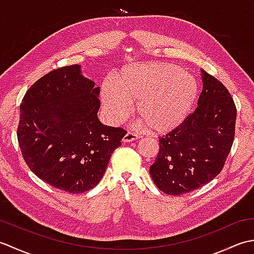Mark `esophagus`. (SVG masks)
Returning a JSON list of instances; mask_svg holds the SVG:
<instances>
[{"instance_id": "esophagus-1", "label": "esophagus", "mask_w": 254, "mask_h": 254, "mask_svg": "<svg viewBox=\"0 0 254 254\" xmlns=\"http://www.w3.org/2000/svg\"><path fill=\"white\" fill-rule=\"evenodd\" d=\"M139 138V135L136 133L134 132H127L126 135L123 136V139L122 141L124 143H130V142H133V141H137V139Z\"/></svg>"}]
</instances>
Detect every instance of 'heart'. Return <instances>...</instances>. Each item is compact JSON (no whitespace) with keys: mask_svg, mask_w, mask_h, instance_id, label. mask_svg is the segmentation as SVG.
<instances>
[{"mask_svg":"<svg viewBox=\"0 0 254 254\" xmlns=\"http://www.w3.org/2000/svg\"><path fill=\"white\" fill-rule=\"evenodd\" d=\"M198 86L191 74L171 63L150 62L126 66L101 89L108 118L121 123L133 112L141 116L139 126L168 133L186 120L196 100Z\"/></svg>","mask_w":254,"mask_h":254,"instance_id":"1","label":"heart"}]
</instances>
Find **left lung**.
Returning a JSON list of instances; mask_svg holds the SVG:
<instances>
[{"mask_svg":"<svg viewBox=\"0 0 254 254\" xmlns=\"http://www.w3.org/2000/svg\"><path fill=\"white\" fill-rule=\"evenodd\" d=\"M202 93L195 111L159 139L149 167L160 191L180 195L206 185L225 165L233 146L237 110L227 88L201 68Z\"/></svg>","mask_w":254,"mask_h":254,"instance_id":"1","label":"left lung"}]
</instances>
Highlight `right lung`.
Wrapping results in <instances>:
<instances>
[{
  "label": "right lung",
  "mask_w": 254,
  "mask_h": 254,
  "mask_svg": "<svg viewBox=\"0 0 254 254\" xmlns=\"http://www.w3.org/2000/svg\"><path fill=\"white\" fill-rule=\"evenodd\" d=\"M99 87L78 64L46 74L20 105L18 144L29 169L72 194L95 188L127 132L102 124Z\"/></svg>",
  "instance_id": "obj_1"
}]
</instances>
